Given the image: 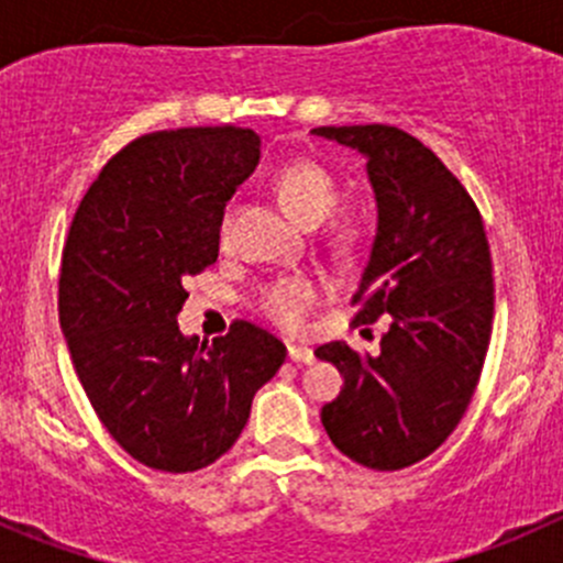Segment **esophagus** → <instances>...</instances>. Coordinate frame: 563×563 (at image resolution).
Wrapping results in <instances>:
<instances>
[{
    "instance_id": "34e87169",
    "label": "esophagus",
    "mask_w": 563,
    "mask_h": 563,
    "mask_svg": "<svg viewBox=\"0 0 563 563\" xmlns=\"http://www.w3.org/2000/svg\"><path fill=\"white\" fill-rule=\"evenodd\" d=\"M288 360L297 362V365H313V351L305 349V345H288Z\"/></svg>"
}]
</instances>
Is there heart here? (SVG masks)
<instances>
[{"label": "heart", "instance_id": "b5f03b06", "mask_svg": "<svg viewBox=\"0 0 563 563\" xmlns=\"http://www.w3.org/2000/svg\"><path fill=\"white\" fill-rule=\"evenodd\" d=\"M277 190H280L283 201L291 207L302 223L318 225L338 203V185H334L332 174L313 161H297L286 166L277 176ZM231 225H234V209H225L223 220H220V242H229ZM318 291L308 277H280V280L269 283L261 288L258 308L264 310L266 318L283 329H297L310 313Z\"/></svg>", "mask_w": 563, "mask_h": 563}]
</instances>
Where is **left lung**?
Listing matches in <instances>:
<instances>
[{"label":"left lung","instance_id":"left-lung-1","mask_svg":"<svg viewBox=\"0 0 563 563\" xmlns=\"http://www.w3.org/2000/svg\"><path fill=\"white\" fill-rule=\"evenodd\" d=\"M365 157L376 236L356 323L389 316L382 354L318 345L343 389L321 408L332 444L354 463L400 471L439 450L468 408L493 329L485 225L465 187L413 135L389 124L310 130Z\"/></svg>","mask_w":563,"mask_h":563}]
</instances>
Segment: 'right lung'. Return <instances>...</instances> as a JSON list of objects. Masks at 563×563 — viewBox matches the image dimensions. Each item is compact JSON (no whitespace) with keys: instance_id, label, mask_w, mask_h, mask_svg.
<instances>
[{"instance_id":"right-lung-1","label":"right lung","mask_w":563,"mask_h":563,"mask_svg":"<svg viewBox=\"0 0 563 563\" xmlns=\"http://www.w3.org/2000/svg\"><path fill=\"white\" fill-rule=\"evenodd\" d=\"M258 157L253 130H157L106 163L73 218L62 332L100 422L150 468L187 474L225 455L286 360L247 321L212 345L176 323L181 283L218 261L225 203Z\"/></svg>"}]
</instances>
